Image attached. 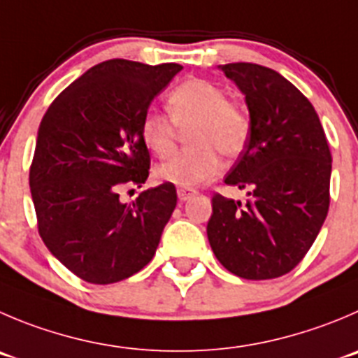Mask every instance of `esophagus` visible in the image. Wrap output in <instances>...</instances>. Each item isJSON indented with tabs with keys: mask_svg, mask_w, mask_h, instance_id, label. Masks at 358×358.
Masks as SVG:
<instances>
[{
	"mask_svg": "<svg viewBox=\"0 0 358 358\" xmlns=\"http://www.w3.org/2000/svg\"><path fill=\"white\" fill-rule=\"evenodd\" d=\"M196 192L193 188H179L177 189V196H179V200L181 202H185V200H189L192 196H195Z\"/></svg>",
	"mask_w": 358,
	"mask_h": 358,
	"instance_id": "1",
	"label": "esophagus"
}]
</instances>
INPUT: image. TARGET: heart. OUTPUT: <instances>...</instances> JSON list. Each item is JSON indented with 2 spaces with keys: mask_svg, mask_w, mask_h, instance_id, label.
<instances>
[{
  "mask_svg": "<svg viewBox=\"0 0 358 358\" xmlns=\"http://www.w3.org/2000/svg\"><path fill=\"white\" fill-rule=\"evenodd\" d=\"M166 105L170 115L149 110L142 117L144 144L158 158H169L176 149L179 128L189 126L186 141L192 145L156 169L159 181L181 188L202 185L220 169V155L237 158L250 142L251 115L209 80H185L170 91Z\"/></svg>",
  "mask_w": 358,
  "mask_h": 358,
  "instance_id": "heart-1",
  "label": "heart"
}]
</instances>
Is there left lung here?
<instances>
[{"mask_svg": "<svg viewBox=\"0 0 358 358\" xmlns=\"http://www.w3.org/2000/svg\"><path fill=\"white\" fill-rule=\"evenodd\" d=\"M221 70L244 93L253 122L224 182L250 200L214 193L207 237L227 271L274 279L301 264L325 221L332 155L315 107L283 75L255 63Z\"/></svg>", "mask_w": 358, "mask_h": 358, "instance_id": "8db88e82", "label": "left lung"}]
</instances>
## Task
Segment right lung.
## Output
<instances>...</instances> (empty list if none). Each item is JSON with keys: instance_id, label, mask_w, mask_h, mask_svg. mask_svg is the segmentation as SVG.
Masks as SVG:
<instances>
[{"instance_id": "1", "label": "right lung", "mask_w": 358, "mask_h": 358, "mask_svg": "<svg viewBox=\"0 0 358 358\" xmlns=\"http://www.w3.org/2000/svg\"><path fill=\"white\" fill-rule=\"evenodd\" d=\"M181 64L108 59L61 91L43 115L29 166L38 234L77 278L110 285L142 271L177 203L170 182L122 203L149 176L141 121Z\"/></svg>"}]
</instances>
